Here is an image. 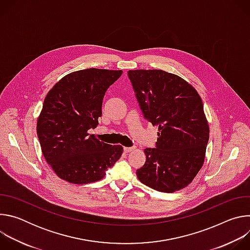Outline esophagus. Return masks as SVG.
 Here are the masks:
<instances>
[{"label":"esophagus","mask_w":250,"mask_h":250,"mask_svg":"<svg viewBox=\"0 0 250 250\" xmlns=\"http://www.w3.org/2000/svg\"><path fill=\"white\" fill-rule=\"evenodd\" d=\"M133 149H134V147H124V151H125V153H128V152L132 151Z\"/></svg>","instance_id":"obj_1"}]
</instances>
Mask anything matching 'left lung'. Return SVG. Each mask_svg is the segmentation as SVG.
<instances>
[{"instance_id":"left-lung-1","label":"left lung","mask_w":250,"mask_h":250,"mask_svg":"<svg viewBox=\"0 0 250 250\" xmlns=\"http://www.w3.org/2000/svg\"><path fill=\"white\" fill-rule=\"evenodd\" d=\"M144 118L159 132L154 148H146L139 181L164 193L188 186L203 166L208 125L197 91L181 77L162 70L127 72Z\"/></svg>"}]
</instances>
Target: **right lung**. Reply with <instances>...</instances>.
<instances>
[{
	"label": "right lung",
	"instance_id": "1",
	"mask_svg": "<svg viewBox=\"0 0 250 250\" xmlns=\"http://www.w3.org/2000/svg\"><path fill=\"white\" fill-rule=\"evenodd\" d=\"M122 70L89 68L63 77L48 92L38 120V136L46 162L73 184L101 180L123 153L89 133L102 116L104 94Z\"/></svg>",
	"mask_w": 250,
	"mask_h": 250
}]
</instances>
